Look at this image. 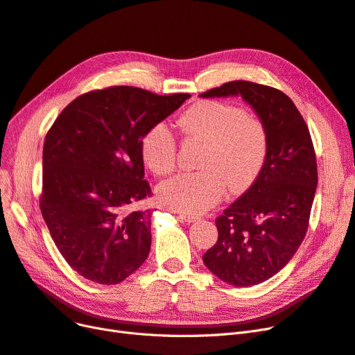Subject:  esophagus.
Instances as JSON below:
<instances>
[{
  "instance_id": "1",
  "label": "esophagus",
  "mask_w": 355,
  "mask_h": 355,
  "mask_svg": "<svg viewBox=\"0 0 355 355\" xmlns=\"http://www.w3.org/2000/svg\"><path fill=\"white\" fill-rule=\"evenodd\" d=\"M178 218H180L182 222H186V224H193V222L199 220V218H198V216H193V215H186V214H180V215H178Z\"/></svg>"
}]
</instances>
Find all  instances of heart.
Returning a JSON list of instances; mask_svg holds the SVG:
<instances>
[{
  "label": "heart",
  "instance_id": "obj_1",
  "mask_svg": "<svg viewBox=\"0 0 355 355\" xmlns=\"http://www.w3.org/2000/svg\"><path fill=\"white\" fill-rule=\"evenodd\" d=\"M189 136L206 141L198 173H181L161 182L157 199L182 214H202L227 191L253 186L268 156V131L257 116L225 102L194 103L180 118ZM143 162L157 175L175 165L177 141L165 123L153 124L140 140Z\"/></svg>",
  "mask_w": 355,
  "mask_h": 355
}]
</instances>
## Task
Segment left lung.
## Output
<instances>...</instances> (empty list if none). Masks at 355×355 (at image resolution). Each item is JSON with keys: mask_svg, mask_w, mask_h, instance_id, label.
Returning a JSON list of instances; mask_svg holds the SVG:
<instances>
[{"mask_svg": "<svg viewBox=\"0 0 355 355\" xmlns=\"http://www.w3.org/2000/svg\"><path fill=\"white\" fill-rule=\"evenodd\" d=\"M228 96H241L265 124L268 156L253 186L216 219L218 241L203 263L220 281L252 286L277 275L303 243L318 165L310 131L284 92L234 80L200 95Z\"/></svg>", "mask_w": 355, "mask_h": 355, "instance_id": "1", "label": "left lung"}]
</instances>
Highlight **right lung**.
Segmentation results:
<instances>
[{"mask_svg": "<svg viewBox=\"0 0 355 355\" xmlns=\"http://www.w3.org/2000/svg\"><path fill=\"white\" fill-rule=\"evenodd\" d=\"M189 98L133 86L94 90L69 103L48 131L41 212L60 253L83 278L120 284L148 259L152 212L133 211L152 194L140 140Z\"/></svg>", "mask_w": 355, "mask_h": 355, "instance_id": "add662e5", "label": "right lung"}]
</instances>
